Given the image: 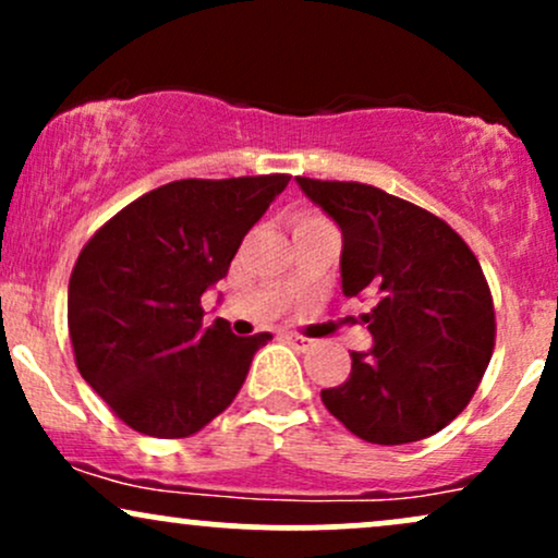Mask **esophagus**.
<instances>
[{"mask_svg":"<svg viewBox=\"0 0 558 558\" xmlns=\"http://www.w3.org/2000/svg\"><path fill=\"white\" fill-rule=\"evenodd\" d=\"M286 341L296 345L299 351H310V349H312V338H304V336H293V332H288V336H286Z\"/></svg>","mask_w":558,"mask_h":558,"instance_id":"obj_1","label":"esophagus"}]
</instances>
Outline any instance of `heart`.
<instances>
[{
	"label": "heart",
	"instance_id": "b5f03b06",
	"mask_svg": "<svg viewBox=\"0 0 558 558\" xmlns=\"http://www.w3.org/2000/svg\"><path fill=\"white\" fill-rule=\"evenodd\" d=\"M319 220H325V217L317 215V213H299L296 217H293V228L306 226V222H319Z\"/></svg>",
	"mask_w": 558,
	"mask_h": 558
}]
</instances>
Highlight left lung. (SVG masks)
Masks as SVG:
<instances>
[{"label":"left lung","instance_id":"left-lung-1","mask_svg":"<svg viewBox=\"0 0 558 558\" xmlns=\"http://www.w3.org/2000/svg\"><path fill=\"white\" fill-rule=\"evenodd\" d=\"M343 233L345 296H369V354L323 403L367 444L430 438L464 412L488 369L496 312L483 267L438 215L375 185L296 178Z\"/></svg>","mask_w":558,"mask_h":558}]
</instances>
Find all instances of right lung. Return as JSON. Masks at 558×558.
I'll return each instance as SVG.
<instances>
[{"label": "right lung", "instance_id": "right-lung-1", "mask_svg": "<svg viewBox=\"0 0 558 558\" xmlns=\"http://www.w3.org/2000/svg\"><path fill=\"white\" fill-rule=\"evenodd\" d=\"M291 175L189 178L110 217L70 272L75 364L114 417L151 438H189L233 403L270 332L204 325L202 296Z\"/></svg>", "mask_w": 558, "mask_h": 558}]
</instances>
